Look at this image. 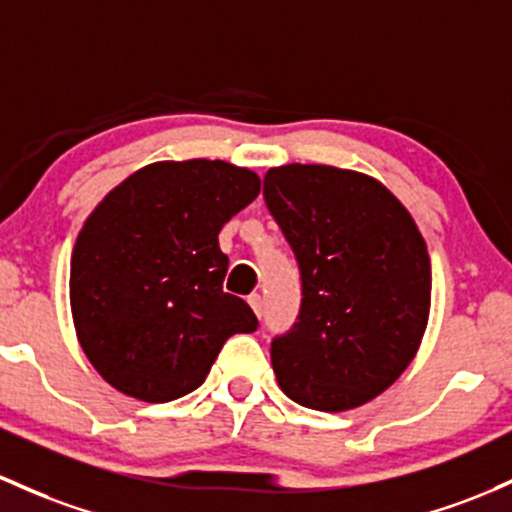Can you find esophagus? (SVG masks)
<instances>
[{
    "label": "esophagus",
    "instance_id": "34e87169",
    "mask_svg": "<svg viewBox=\"0 0 512 512\" xmlns=\"http://www.w3.org/2000/svg\"><path fill=\"white\" fill-rule=\"evenodd\" d=\"M247 303H250L252 311H255L257 316H262V296L260 294H250V296H247Z\"/></svg>",
    "mask_w": 512,
    "mask_h": 512
}]
</instances>
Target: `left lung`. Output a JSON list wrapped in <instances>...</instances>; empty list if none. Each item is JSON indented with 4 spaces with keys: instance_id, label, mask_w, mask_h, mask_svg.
Listing matches in <instances>:
<instances>
[{
    "instance_id": "8db88e82",
    "label": "left lung",
    "mask_w": 512,
    "mask_h": 512,
    "mask_svg": "<svg viewBox=\"0 0 512 512\" xmlns=\"http://www.w3.org/2000/svg\"><path fill=\"white\" fill-rule=\"evenodd\" d=\"M265 201L301 269V311L272 340L291 401L350 411L411 364L430 313V255L406 206L374 177L330 165L265 174Z\"/></svg>"
}]
</instances>
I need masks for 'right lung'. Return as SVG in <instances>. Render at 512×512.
Here are the masks:
<instances>
[{"mask_svg": "<svg viewBox=\"0 0 512 512\" xmlns=\"http://www.w3.org/2000/svg\"><path fill=\"white\" fill-rule=\"evenodd\" d=\"M260 194V177L223 160L153 162L84 221L70 262L77 340L106 384L167 403L204 384L223 342L257 330L223 291L218 233Z\"/></svg>", "mask_w": 512, "mask_h": 512, "instance_id": "add662e5", "label": "right lung"}]
</instances>
